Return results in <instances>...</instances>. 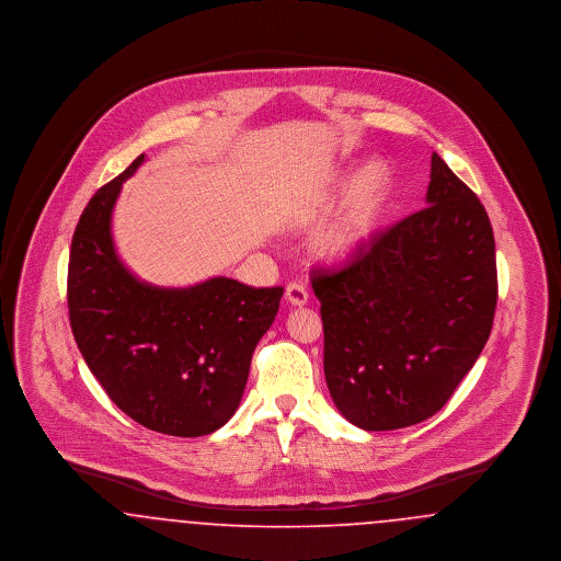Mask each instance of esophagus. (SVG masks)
<instances>
[{
	"mask_svg": "<svg viewBox=\"0 0 561 561\" xmlns=\"http://www.w3.org/2000/svg\"><path fill=\"white\" fill-rule=\"evenodd\" d=\"M286 300H288L293 307H302V305L309 302V293H307V288L300 286V284H290V286L286 288Z\"/></svg>",
	"mask_w": 561,
	"mask_h": 561,
	"instance_id": "esophagus-1",
	"label": "esophagus"
}]
</instances>
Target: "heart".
Returning a JSON list of instances; mask_svg holds the SVG:
<instances>
[{
  "label": "heart",
  "mask_w": 561,
  "mask_h": 561,
  "mask_svg": "<svg viewBox=\"0 0 561 561\" xmlns=\"http://www.w3.org/2000/svg\"><path fill=\"white\" fill-rule=\"evenodd\" d=\"M391 195V172L382 161L366 163L357 174H347L332 193V204L351 199L343 222L323 240L321 252L330 261L357 256L374 238Z\"/></svg>",
  "instance_id": "1"
}]
</instances>
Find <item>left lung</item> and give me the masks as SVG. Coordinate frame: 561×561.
I'll return each mask as SVG.
<instances>
[{"label": "left lung", "mask_w": 561, "mask_h": 561, "mask_svg": "<svg viewBox=\"0 0 561 561\" xmlns=\"http://www.w3.org/2000/svg\"><path fill=\"white\" fill-rule=\"evenodd\" d=\"M330 396L355 427L427 421L453 398L496 311L494 233L478 195L437 153L427 206L343 268H316Z\"/></svg>", "instance_id": "8db88e82"}]
</instances>
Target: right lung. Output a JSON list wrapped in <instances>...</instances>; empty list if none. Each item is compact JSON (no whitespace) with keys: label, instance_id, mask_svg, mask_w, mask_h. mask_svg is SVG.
<instances>
[{"label":"right lung","instance_id":"obj_1","mask_svg":"<svg viewBox=\"0 0 561 561\" xmlns=\"http://www.w3.org/2000/svg\"><path fill=\"white\" fill-rule=\"evenodd\" d=\"M142 161L83 208L69 256V320L90 373L122 412L158 433L199 437L236 414L284 288L229 277L160 288L134 277L115 252L111 214Z\"/></svg>","mask_w":561,"mask_h":561}]
</instances>
